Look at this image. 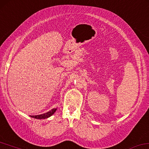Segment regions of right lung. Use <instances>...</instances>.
<instances>
[{"instance_id":"right-lung-1","label":"right lung","mask_w":149,"mask_h":149,"mask_svg":"<svg viewBox=\"0 0 149 149\" xmlns=\"http://www.w3.org/2000/svg\"><path fill=\"white\" fill-rule=\"evenodd\" d=\"M56 109H52L51 111L47 112V113H46L42 114H38V115H35V116L30 115V116L32 118H36V119H45V118H47L50 117L51 116H52V114L55 113Z\"/></svg>"}]
</instances>
